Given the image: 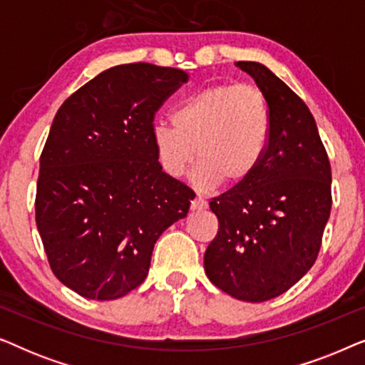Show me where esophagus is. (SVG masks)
<instances>
[{
    "label": "esophagus",
    "instance_id": "obj_1",
    "mask_svg": "<svg viewBox=\"0 0 365 365\" xmlns=\"http://www.w3.org/2000/svg\"><path fill=\"white\" fill-rule=\"evenodd\" d=\"M206 207H207L206 199L201 197V196L194 197L192 201H191V209H192V211H202V209H206Z\"/></svg>",
    "mask_w": 365,
    "mask_h": 365
}]
</instances>
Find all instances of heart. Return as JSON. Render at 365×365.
Returning a JSON list of instances; mask_svg holds the SVG:
<instances>
[{"instance_id": "1", "label": "heart", "mask_w": 365, "mask_h": 365, "mask_svg": "<svg viewBox=\"0 0 365 365\" xmlns=\"http://www.w3.org/2000/svg\"><path fill=\"white\" fill-rule=\"evenodd\" d=\"M173 121L174 126L158 123L153 128L159 163L169 176L179 178L197 156L194 182L201 189L246 184L271 146V104L254 84L204 88L179 104Z\"/></svg>"}]
</instances>
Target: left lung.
Segmentation results:
<instances>
[{"instance_id": "left-lung-1", "label": "left lung", "mask_w": 365, "mask_h": 365, "mask_svg": "<svg viewBox=\"0 0 365 365\" xmlns=\"http://www.w3.org/2000/svg\"><path fill=\"white\" fill-rule=\"evenodd\" d=\"M236 64L266 93L272 139L257 173L209 202L219 231L204 271L229 296L264 302L316 262L332 206L331 163L306 103L264 64Z\"/></svg>"}]
</instances>
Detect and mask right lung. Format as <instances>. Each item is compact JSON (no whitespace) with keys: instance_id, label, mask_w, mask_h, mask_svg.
I'll return each mask as SVG.
<instances>
[{"instance_id":"add662e5","label":"right lung","mask_w":365,"mask_h":365,"mask_svg":"<svg viewBox=\"0 0 365 365\" xmlns=\"http://www.w3.org/2000/svg\"><path fill=\"white\" fill-rule=\"evenodd\" d=\"M187 73L149 63L99 73L58 109L39 158L36 226L51 271L79 296L111 301L148 276L154 244L194 191L163 171L156 111Z\"/></svg>"}]
</instances>
